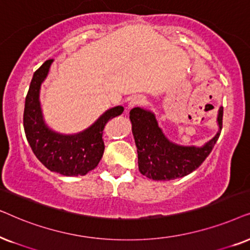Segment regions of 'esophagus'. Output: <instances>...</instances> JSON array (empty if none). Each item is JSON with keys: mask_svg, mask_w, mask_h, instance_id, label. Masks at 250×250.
I'll use <instances>...</instances> for the list:
<instances>
[{"mask_svg": "<svg viewBox=\"0 0 250 250\" xmlns=\"http://www.w3.org/2000/svg\"><path fill=\"white\" fill-rule=\"evenodd\" d=\"M144 98H143L142 96H135V97H132L130 99V102L128 103V109L134 108L136 106H141L144 104Z\"/></svg>", "mask_w": 250, "mask_h": 250, "instance_id": "esophagus-1", "label": "esophagus"}]
</instances>
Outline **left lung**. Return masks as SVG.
Listing matches in <instances>:
<instances>
[{"instance_id": "1", "label": "left lung", "mask_w": 250, "mask_h": 250, "mask_svg": "<svg viewBox=\"0 0 250 250\" xmlns=\"http://www.w3.org/2000/svg\"><path fill=\"white\" fill-rule=\"evenodd\" d=\"M132 134L138 153V169L153 181H170L184 177L200 167L210 154L221 135L223 107L218 111L217 135L202 147L179 146L169 142L158 127L153 113L135 107L130 111Z\"/></svg>"}]
</instances>
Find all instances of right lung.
Listing matches in <instances>:
<instances>
[{"instance_id": "right-lung-1", "label": "right lung", "mask_w": 250, "mask_h": 250, "mask_svg": "<svg viewBox=\"0 0 250 250\" xmlns=\"http://www.w3.org/2000/svg\"><path fill=\"white\" fill-rule=\"evenodd\" d=\"M52 59L45 61L33 75L24 109L26 138L36 158L49 170L64 176H83L97 167L104 154V128L109 120L121 115L122 106L106 111L90 128L76 135H61L50 130L40 107V86L48 75Z\"/></svg>"}]
</instances>
